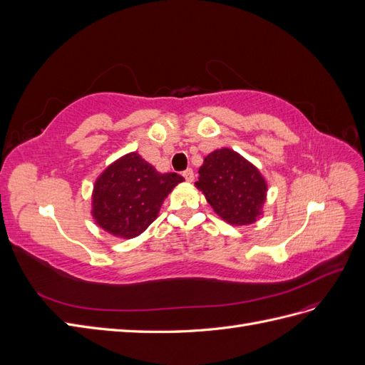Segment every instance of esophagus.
<instances>
[{
	"mask_svg": "<svg viewBox=\"0 0 365 365\" xmlns=\"http://www.w3.org/2000/svg\"><path fill=\"white\" fill-rule=\"evenodd\" d=\"M182 176H184V180H185L187 182H192V181L195 180V173H193L192 169L184 170V172H182Z\"/></svg>",
	"mask_w": 365,
	"mask_h": 365,
	"instance_id": "34e87169",
	"label": "esophagus"
}]
</instances>
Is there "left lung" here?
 <instances>
[{
  "instance_id": "left-lung-1",
  "label": "left lung",
  "mask_w": 365,
  "mask_h": 365,
  "mask_svg": "<svg viewBox=\"0 0 365 365\" xmlns=\"http://www.w3.org/2000/svg\"><path fill=\"white\" fill-rule=\"evenodd\" d=\"M195 185L230 225H251L263 215L268 182L256 165L233 149L220 148L208 153Z\"/></svg>"
}]
</instances>
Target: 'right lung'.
Segmentation results:
<instances>
[{
  "mask_svg": "<svg viewBox=\"0 0 365 365\" xmlns=\"http://www.w3.org/2000/svg\"><path fill=\"white\" fill-rule=\"evenodd\" d=\"M182 181L181 175L161 173L140 153L129 152L97 176L91 216L111 236L134 239L158 217L164 200Z\"/></svg>",
  "mask_w": 365,
  "mask_h": 365,
  "instance_id": "1",
  "label": "right lung"
}]
</instances>
